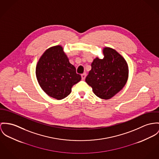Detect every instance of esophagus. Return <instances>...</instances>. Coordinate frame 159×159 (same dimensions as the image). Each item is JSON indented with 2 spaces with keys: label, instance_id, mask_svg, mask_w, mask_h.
<instances>
[{
  "label": "esophagus",
  "instance_id": "34e87169",
  "mask_svg": "<svg viewBox=\"0 0 159 159\" xmlns=\"http://www.w3.org/2000/svg\"><path fill=\"white\" fill-rule=\"evenodd\" d=\"M81 76H82V80H85L86 78V74L85 73L82 74V75H81Z\"/></svg>",
  "mask_w": 159,
  "mask_h": 159
}]
</instances>
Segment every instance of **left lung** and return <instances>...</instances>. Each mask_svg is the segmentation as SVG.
I'll use <instances>...</instances> for the list:
<instances>
[{"label":"left lung","mask_w":159,"mask_h":159,"mask_svg":"<svg viewBox=\"0 0 159 159\" xmlns=\"http://www.w3.org/2000/svg\"><path fill=\"white\" fill-rule=\"evenodd\" d=\"M104 57L94 59L91 70L85 79L93 93L102 99H110L125 85L128 77V66L125 59L116 50L103 48Z\"/></svg>","instance_id":"obj_1"}]
</instances>
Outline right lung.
I'll use <instances>...</instances> for the list:
<instances>
[{
    "label": "right lung",
    "instance_id": "1",
    "mask_svg": "<svg viewBox=\"0 0 159 159\" xmlns=\"http://www.w3.org/2000/svg\"><path fill=\"white\" fill-rule=\"evenodd\" d=\"M37 79L42 89L51 98L61 100L71 92L81 80L60 45L52 47L42 54L37 64Z\"/></svg>",
    "mask_w": 159,
    "mask_h": 159
}]
</instances>
